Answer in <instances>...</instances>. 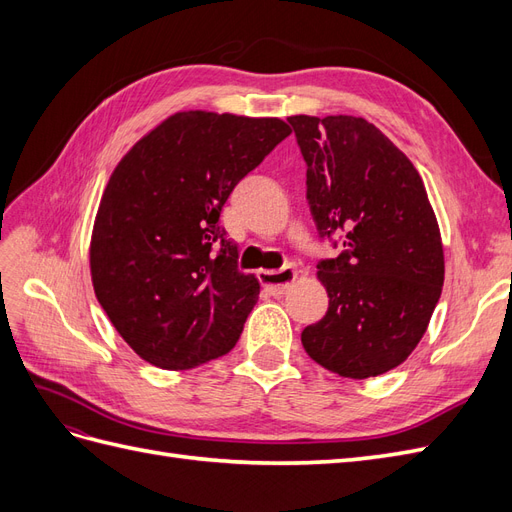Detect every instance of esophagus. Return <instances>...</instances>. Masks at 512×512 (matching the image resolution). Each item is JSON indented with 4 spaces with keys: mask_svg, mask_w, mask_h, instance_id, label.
<instances>
[{
    "mask_svg": "<svg viewBox=\"0 0 512 512\" xmlns=\"http://www.w3.org/2000/svg\"><path fill=\"white\" fill-rule=\"evenodd\" d=\"M258 280L262 288L271 292L273 297H280V294H284L290 288V284L297 280V271L292 267H282L280 271H258Z\"/></svg>",
    "mask_w": 512,
    "mask_h": 512,
    "instance_id": "esophagus-1",
    "label": "esophagus"
}]
</instances>
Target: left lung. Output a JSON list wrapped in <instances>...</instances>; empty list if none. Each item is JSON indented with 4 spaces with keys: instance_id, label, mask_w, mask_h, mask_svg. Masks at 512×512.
I'll use <instances>...</instances> for the list:
<instances>
[{
    "instance_id": "1",
    "label": "left lung",
    "mask_w": 512,
    "mask_h": 512,
    "mask_svg": "<svg viewBox=\"0 0 512 512\" xmlns=\"http://www.w3.org/2000/svg\"><path fill=\"white\" fill-rule=\"evenodd\" d=\"M288 123L307 164L318 235L344 245L318 262L329 309L303 329L301 344L344 378L386 374L421 342L444 284L440 228L423 179L363 117L294 115Z\"/></svg>"
}]
</instances>
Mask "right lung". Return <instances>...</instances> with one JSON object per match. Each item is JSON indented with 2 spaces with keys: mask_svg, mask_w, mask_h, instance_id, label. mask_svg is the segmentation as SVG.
<instances>
[{
  "mask_svg": "<svg viewBox=\"0 0 512 512\" xmlns=\"http://www.w3.org/2000/svg\"><path fill=\"white\" fill-rule=\"evenodd\" d=\"M288 134L275 117L177 113L113 170L91 235V282L147 363L190 369L235 348L260 284L239 271L220 213Z\"/></svg>",
  "mask_w": 512,
  "mask_h": 512,
  "instance_id": "right-lung-1",
  "label": "right lung"
}]
</instances>
